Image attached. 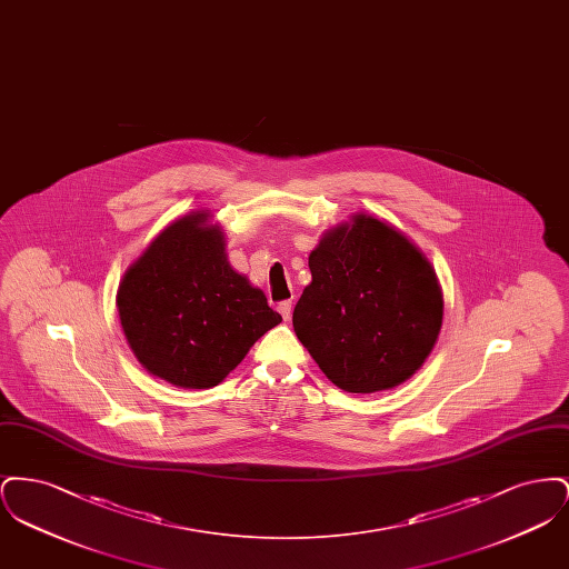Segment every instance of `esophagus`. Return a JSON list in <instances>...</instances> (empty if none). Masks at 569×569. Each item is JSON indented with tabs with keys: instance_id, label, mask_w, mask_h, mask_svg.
<instances>
[{
	"instance_id": "34e87169",
	"label": "esophagus",
	"mask_w": 569,
	"mask_h": 569,
	"mask_svg": "<svg viewBox=\"0 0 569 569\" xmlns=\"http://www.w3.org/2000/svg\"><path fill=\"white\" fill-rule=\"evenodd\" d=\"M277 309H279V313L283 316V320H286V322L292 318V300H283V302H279V307H277Z\"/></svg>"
}]
</instances>
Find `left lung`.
<instances>
[{
	"label": "left lung",
	"instance_id": "1",
	"mask_svg": "<svg viewBox=\"0 0 569 569\" xmlns=\"http://www.w3.org/2000/svg\"><path fill=\"white\" fill-rule=\"evenodd\" d=\"M311 283L292 316L300 343L346 392L411 378L433 350L443 298L429 260L392 226L356 216L309 256Z\"/></svg>",
	"mask_w": 569,
	"mask_h": 569
}]
</instances>
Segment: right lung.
<instances>
[{"label":"right lung","mask_w":569,"mask_h":569,"mask_svg":"<svg viewBox=\"0 0 569 569\" xmlns=\"http://www.w3.org/2000/svg\"><path fill=\"white\" fill-rule=\"evenodd\" d=\"M204 213L181 217L128 269L117 307L140 365L181 388H213L281 316L232 271Z\"/></svg>","instance_id":"obj_1"}]
</instances>
